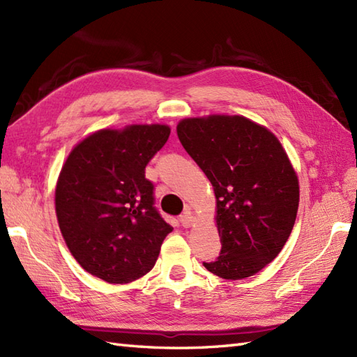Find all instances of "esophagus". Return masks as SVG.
Masks as SVG:
<instances>
[{
  "instance_id": "34e87169",
  "label": "esophagus",
  "mask_w": 357,
  "mask_h": 357,
  "mask_svg": "<svg viewBox=\"0 0 357 357\" xmlns=\"http://www.w3.org/2000/svg\"><path fill=\"white\" fill-rule=\"evenodd\" d=\"M180 222L183 227H190L194 224V215L190 211H186L180 215Z\"/></svg>"
}]
</instances>
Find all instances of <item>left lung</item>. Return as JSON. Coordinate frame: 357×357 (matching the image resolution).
<instances>
[{
	"mask_svg": "<svg viewBox=\"0 0 357 357\" xmlns=\"http://www.w3.org/2000/svg\"><path fill=\"white\" fill-rule=\"evenodd\" d=\"M177 135L216 197L221 251L203 265L227 280L259 273L282 251L298 211V178L279 139L224 115L180 121Z\"/></svg>",
	"mask_w": 357,
	"mask_h": 357,
	"instance_id": "8db88e82",
	"label": "left lung"
}]
</instances>
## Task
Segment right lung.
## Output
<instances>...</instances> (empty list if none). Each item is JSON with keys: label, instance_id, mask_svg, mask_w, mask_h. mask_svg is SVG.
Wrapping results in <instances>:
<instances>
[{"label": "right lung", "instance_id": "add662e5", "mask_svg": "<svg viewBox=\"0 0 357 357\" xmlns=\"http://www.w3.org/2000/svg\"><path fill=\"white\" fill-rule=\"evenodd\" d=\"M169 133L159 124L100 130L75 146L60 171V231L77 262L104 282L128 283L149 273L172 231L145 177Z\"/></svg>", "mask_w": 357, "mask_h": 357}]
</instances>
